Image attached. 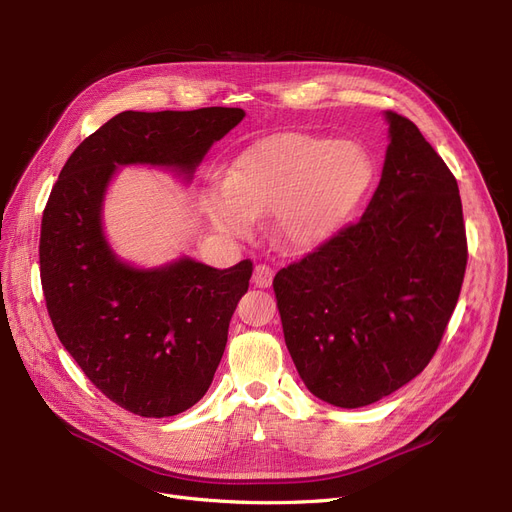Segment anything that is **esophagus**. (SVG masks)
I'll return each instance as SVG.
<instances>
[{
  "instance_id": "esophagus-1",
  "label": "esophagus",
  "mask_w": 512,
  "mask_h": 512,
  "mask_svg": "<svg viewBox=\"0 0 512 512\" xmlns=\"http://www.w3.org/2000/svg\"><path fill=\"white\" fill-rule=\"evenodd\" d=\"M272 280H274V270H272L270 265H265V263L255 265V272H253L255 286L267 288V286H272Z\"/></svg>"
}]
</instances>
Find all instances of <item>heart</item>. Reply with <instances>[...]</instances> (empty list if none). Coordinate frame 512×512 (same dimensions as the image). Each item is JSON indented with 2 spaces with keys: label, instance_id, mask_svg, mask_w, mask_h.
<instances>
[{
  "label": "heart",
  "instance_id": "1",
  "mask_svg": "<svg viewBox=\"0 0 512 512\" xmlns=\"http://www.w3.org/2000/svg\"><path fill=\"white\" fill-rule=\"evenodd\" d=\"M367 153L348 141L305 132L274 134L242 151L222 186L203 193L209 222L232 236L274 213L276 238L288 249H313L334 236L371 184Z\"/></svg>",
  "mask_w": 512,
  "mask_h": 512
}]
</instances>
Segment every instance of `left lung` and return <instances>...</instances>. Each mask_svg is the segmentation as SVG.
Returning a JSON list of instances; mask_svg holds the SVG:
<instances>
[{"label": "left lung", "instance_id": "8db88e82", "mask_svg": "<svg viewBox=\"0 0 512 512\" xmlns=\"http://www.w3.org/2000/svg\"><path fill=\"white\" fill-rule=\"evenodd\" d=\"M386 120L384 170L361 220L274 278L301 380L342 409L378 402L427 367L467 267L456 178L409 118Z\"/></svg>", "mask_w": 512, "mask_h": 512}]
</instances>
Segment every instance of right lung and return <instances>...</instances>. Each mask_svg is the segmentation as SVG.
<instances>
[{"label":"right lung","instance_id":"add662e5","mask_svg":"<svg viewBox=\"0 0 512 512\" xmlns=\"http://www.w3.org/2000/svg\"><path fill=\"white\" fill-rule=\"evenodd\" d=\"M245 112H122L68 157L47 199L39 265L47 313L91 384L141 417H172L203 398L228 342L253 261L215 270L180 259L137 270L116 257L101 203L116 166H166L191 178Z\"/></svg>","mask_w":512,"mask_h":512}]
</instances>
